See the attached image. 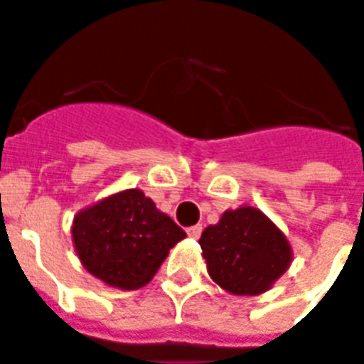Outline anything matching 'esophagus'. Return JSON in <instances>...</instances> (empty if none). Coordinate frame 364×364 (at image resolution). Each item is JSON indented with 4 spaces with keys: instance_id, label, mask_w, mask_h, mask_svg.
Segmentation results:
<instances>
[{
    "instance_id": "esophagus-1",
    "label": "esophagus",
    "mask_w": 364,
    "mask_h": 364,
    "mask_svg": "<svg viewBox=\"0 0 364 364\" xmlns=\"http://www.w3.org/2000/svg\"><path fill=\"white\" fill-rule=\"evenodd\" d=\"M200 233H203V225H198V223H196V225H191L189 230H187V235H189L191 239H198Z\"/></svg>"
}]
</instances>
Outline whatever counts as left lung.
<instances>
[{
	"label": "left lung",
	"mask_w": 364,
	"mask_h": 364,
	"mask_svg": "<svg viewBox=\"0 0 364 364\" xmlns=\"http://www.w3.org/2000/svg\"><path fill=\"white\" fill-rule=\"evenodd\" d=\"M210 278L231 295H260L291 266L284 231L255 206L225 210L200 235Z\"/></svg>",
	"instance_id": "left-lung-1"
}]
</instances>
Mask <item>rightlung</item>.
I'll return each instance as SVG.
<instances>
[{
	"instance_id": "add662e5",
	"label": "right lung",
	"mask_w": 364,
	"mask_h": 364,
	"mask_svg": "<svg viewBox=\"0 0 364 364\" xmlns=\"http://www.w3.org/2000/svg\"><path fill=\"white\" fill-rule=\"evenodd\" d=\"M77 257L88 274L115 289H141L187 233L141 189H125L77 212Z\"/></svg>"
}]
</instances>
